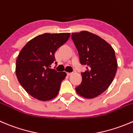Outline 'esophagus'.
Returning <instances> with one entry per match:
<instances>
[{
	"label": "esophagus",
	"mask_w": 133,
	"mask_h": 133,
	"mask_svg": "<svg viewBox=\"0 0 133 133\" xmlns=\"http://www.w3.org/2000/svg\"><path fill=\"white\" fill-rule=\"evenodd\" d=\"M73 73H67V74H68V75L70 76V75H73Z\"/></svg>",
	"instance_id": "esophagus-1"
}]
</instances>
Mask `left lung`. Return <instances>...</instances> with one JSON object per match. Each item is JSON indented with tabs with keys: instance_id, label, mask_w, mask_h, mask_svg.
Segmentation results:
<instances>
[{
	"instance_id": "left-lung-1",
	"label": "left lung",
	"mask_w": 133,
	"mask_h": 133,
	"mask_svg": "<svg viewBox=\"0 0 133 133\" xmlns=\"http://www.w3.org/2000/svg\"><path fill=\"white\" fill-rule=\"evenodd\" d=\"M71 38L81 64L88 65L75 90L83 97L93 99L103 94L114 80L118 68L115 51L106 41L88 31L72 33Z\"/></svg>"
}]
</instances>
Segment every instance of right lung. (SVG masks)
I'll return each mask as SVG.
<instances>
[{
	"label": "right lung",
	"instance_id": "1",
	"mask_svg": "<svg viewBox=\"0 0 133 133\" xmlns=\"http://www.w3.org/2000/svg\"><path fill=\"white\" fill-rule=\"evenodd\" d=\"M69 36L70 33H45L30 40L20 51L16 61V76L32 97L49 101L58 95L67 74L50 68L55 61V52Z\"/></svg>",
	"mask_w": 133,
	"mask_h": 133
}]
</instances>
